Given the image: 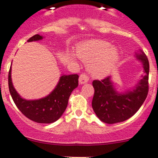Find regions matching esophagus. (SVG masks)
<instances>
[{
    "mask_svg": "<svg viewBox=\"0 0 158 158\" xmlns=\"http://www.w3.org/2000/svg\"><path fill=\"white\" fill-rule=\"evenodd\" d=\"M79 81L81 84H85L86 83V82H88V81H89V78H88V76H86L85 74L82 73L80 76H79Z\"/></svg>",
    "mask_w": 158,
    "mask_h": 158,
    "instance_id": "esophagus-1",
    "label": "esophagus"
}]
</instances>
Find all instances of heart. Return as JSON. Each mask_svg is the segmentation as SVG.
Segmentation results:
<instances>
[{"mask_svg":"<svg viewBox=\"0 0 158 158\" xmlns=\"http://www.w3.org/2000/svg\"><path fill=\"white\" fill-rule=\"evenodd\" d=\"M76 55L88 63L91 75L103 79L114 70L119 60V51L109 42L102 40H89L79 44L76 48ZM74 59L73 54H70Z\"/></svg>","mask_w":158,"mask_h":158,"instance_id":"1","label":"heart"}]
</instances>
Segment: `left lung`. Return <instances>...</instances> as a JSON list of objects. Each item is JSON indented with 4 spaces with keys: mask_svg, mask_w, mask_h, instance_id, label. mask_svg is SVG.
<instances>
[{
    "mask_svg": "<svg viewBox=\"0 0 158 158\" xmlns=\"http://www.w3.org/2000/svg\"><path fill=\"white\" fill-rule=\"evenodd\" d=\"M136 58L142 62L145 75L130 90L117 92L110 76L103 80H94V89L92 108L97 117L105 123L123 122L134 115L145 101L148 93L149 62L145 53H136Z\"/></svg>",
    "mask_w": 158,
    "mask_h": 158,
    "instance_id": "8db88e82",
    "label": "left lung"
}]
</instances>
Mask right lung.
<instances>
[{
    "label": "right lung",
    "mask_w": 158,
    "mask_h": 158,
    "mask_svg": "<svg viewBox=\"0 0 158 158\" xmlns=\"http://www.w3.org/2000/svg\"><path fill=\"white\" fill-rule=\"evenodd\" d=\"M43 39L40 35H35L27 41H39ZM79 84L77 74L63 75L60 77L55 89L48 95L38 100L23 98L13 87L11 79V66L8 74L9 90L13 101L23 115L39 123H52L62 116L67 107L71 93Z\"/></svg>",
    "instance_id": "obj_1"
}]
</instances>
